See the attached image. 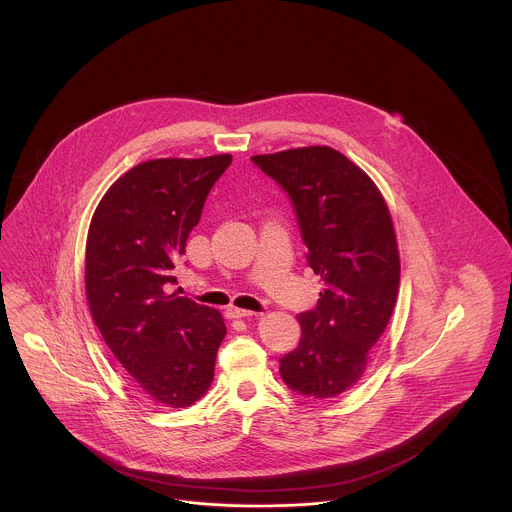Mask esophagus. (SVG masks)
Listing matches in <instances>:
<instances>
[{
  "label": "esophagus",
  "instance_id": "1",
  "mask_svg": "<svg viewBox=\"0 0 512 512\" xmlns=\"http://www.w3.org/2000/svg\"><path fill=\"white\" fill-rule=\"evenodd\" d=\"M226 313H228L230 319H240V317H252V315H256V311L242 309V307H234V305H230V307L226 309Z\"/></svg>",
  "mask_w": 512,
  "mask_h": 512
}]
</instances>
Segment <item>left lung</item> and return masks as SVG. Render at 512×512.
Returning a JSON list of instances; mask_svg holds the SVG:
<instances>
[{"label": "left lung", "mask_w": 512, "mask_h": 512, "mask_svg": "<svg viewBox=\"0 0 512 512\" xmlns=\"http://www.w3.org/2000/svg\"><path fill=\"white\" fill-rule=\"evenodd\" d=\"M252 161L290 195L307 264L325 286L315 309L297 315L301 339L280 359V374L305 398L339 396L363 376L396 303L400 256L390 211L374 181L333 147Z\"/></svg>", "instance_id": "1"}]
</instances>
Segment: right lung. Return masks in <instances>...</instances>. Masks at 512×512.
<instances>
[{"label":"right lung","mask_w":512,"mask_h":512,"mask_svg":"<svg viewBox=\"0 0 512 512\" xmlns=\"http://www.w3.org/2000/svg\"><path fill=\"white\" fill-rule=\"evenodd\" d=\"M232 155L151 159L98 203L86 238V299L108 349L136 386L169 408L209 390L226 335L217 309L165 292L189 232Z\"/></svg>","instance_id":"add662e5"}]
</instances>
